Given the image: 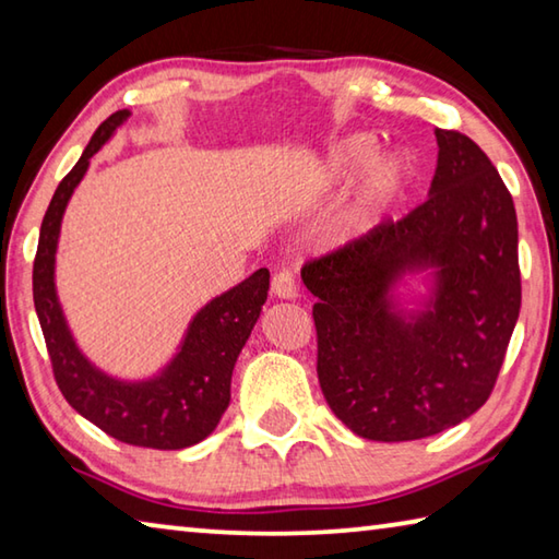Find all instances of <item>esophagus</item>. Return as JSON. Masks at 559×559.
<instances>
[{"mask_svg":"<svg viewBox=\"0 0 559 559\" xmlns=\"http://www.w3.org/2000/svg\"><path fill=\"white\" fill-rule=\"evenodd\" d=\"M271 293L281 300H296L298 298V286H296V276H293V271L281 269V271L273 273Z\"/></svg>","mask_w":559,"mask_h":559,"instance_id":"esophagus-1","label":"esophagus"}]
</instances>
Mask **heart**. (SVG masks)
<instances>
[{"instance_id":"heart-1","label":"heart","mask_w":559,"mask_h":559,"mask_svg":"<svg viewBox=\"0 0 559 559\" xmlns=\"http://www.w3.org/2000/svg\"><path fill=\"white\" fill-rule=\"evenodd\" d=\"M374 150L377 140L365 135V132H357V135H349L330 147L323 159L325 182H345V179L355 177L365 164L368 165L345 212V226L349 231L372 229L400 200L406 177H409V165L400 155L386 153L372 159Z\"/></svg>"}]
</instances>
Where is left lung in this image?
<instances>
[{
	"label": "left lung",
	"mask_w": 559,
	"mask_h": 559,
	"mask_svg": "<svg viewBox=\"0 0 559 559\" xmlns=\"http://www.w3.org/2000/svg\"><path fill=\"white\" fill-rule=\"evenodd\" d=\"M429 200L302 266L318 380L357 437L414 441L468 419L493 392L520 313L518 216L488 155L456 130ZM419 280L427 294H409Z\"/></svg>",
	"instance_id": "8db88e82"
}]
</instances>
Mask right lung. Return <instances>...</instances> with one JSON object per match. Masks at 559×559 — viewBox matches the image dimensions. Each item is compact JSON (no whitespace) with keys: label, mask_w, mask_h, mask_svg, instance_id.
<instances>
[{"label":"right lung","mask_w":559,"mask_h":559,"mask_svg":"<svg viewBox=\"0 0 559 559\" xmlns=\"http://www.w3.org/2000/svg\"><path fill=\"white\" fill-rule=\"evenodd\" d=\"M130 118L118 110L100 122L88 147L56 187L46 210L34 259V308L44 330L53 377L75 412L108 437L143 449L177 451L200 443L216 429L231 400V372L269 296V269L224 290L197 310L177 353L143 380H120L103 372L75 343L56 290V251L61 222L91 157Z\"/></svg>","instance_id":"obj_1"}]
</instances>
